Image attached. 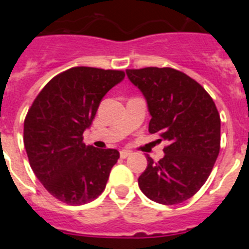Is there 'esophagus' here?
<instances>
[{
    "label": "esophagus",
    "mask_w": 249,
    "mask_h": 249,
    "mask_svg": "<svg viewBox=\"0 0 249 249\" xmlns=\"http://www.w3.org/2000/svg\"><path fill=\"white\" fill-rule=\"evenodd\" d=\"M129 155H131V152H129V151H124V149H123V151L120 152L121 158H127Z\"/></svg>",
    "instance_id": "34e87169"
}]
</instances>
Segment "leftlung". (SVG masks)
I'll list each match as a JSON object with an SVG mask.
<instances>
[{"mask_svg":"<svg viewBox=\"0 0 249 249\" xmlns=\"http://www.w3.org/2000/svg\"><path fill=\"white\" fill-rule=\"evenodd\" d=\"M151 114L148 131L168 144L164 157H147L138 178L141 191L152 201L177 204L198 192L212 172L221 148V118L208 92L197 81L171 67L127 70Z\"/></svg>","mask_w":249,"mask_h":249,"instance_id":"left-lung-1","label":"left lung"}]
</instances>
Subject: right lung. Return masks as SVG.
Instances as JSON below:
<instances>
[{
    "label": "right lung",
    "instance_id": "obj_1",
    "mask_svg": "<svg viewBox=\"0 0 249 249\" xmlns=\"http://www.w3.org/2000/svg\"><path fill=\"white\" fill-rule=\"evenodd\" d=\"M124 78V72L72 67L54 76L37 94L23 124L30 166L54 198L86 204L105 191L117 149L83 143L101 100Z\"/></svg>",
    "mask_w": 249,
    "mask_h": 249
}]
</instances>
